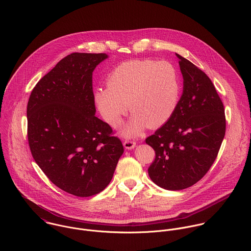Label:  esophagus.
Instances as JSON below:
<instances>
[{
  "mask_svg": "<svg viewBox=\"0 0 251 251\" xmlns=\"http://www.w3.org/2000/svg\"><path fill=\"white\" fill-rule=\"evenodd\" d=\"M136 147V143L133 141H125L124 142V148L126 150H133Z\"/></svg>",
  "mask_w": 251,
  "mask_h": 251,
  "instance_id": "34e87169",
  "label": "esophagus"
}]
</instances>
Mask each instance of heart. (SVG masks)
I'll return each mask as SVG.
<instances>
[{
  "label": "heart",
  "mask_w": 251,
  "mask_h": 251,
  "mask_svg": "<svg viewBox=\"0 0 251 251\" xmlns=\"http://www.w3.org/2000/svg\"><path fill=\"white\" fill-rule=\"evenodd\" d=\"M180 78L168 61L132 60L117 66L106 77V88L98 87L94 101L103 120L117 127L128 106L133 115L122 126L125 137L137 136L149 125L156 128L174 114L180 96Z\"/></svg>",
  "instance_id": "1"
}]
</instances>
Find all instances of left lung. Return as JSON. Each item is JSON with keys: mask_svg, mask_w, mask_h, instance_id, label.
<instances>
[{"mask_svg": "<svg viewBox=\"0 0 251 251\" xmlns=\"http://www.w3.org/2000/svg\"><path fill=\"white\" fill-rule=\"evenodd\" d=\"M183 92L172 117L146 143L155 151L151 180L167 190L194 185L215 161L226 131L223 102L209 77L176 54Z\"/></svg>", "mask_w": 251, "mask_h": 251, "instance_id": "8db88e82", "label": "left lung"}]
</instances>
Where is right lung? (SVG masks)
<instances>
[{
  "label": "right lung",
  "mask_w": 251,
  "mask_h": 251,
  "mask_svg": "<svg viewBox=\"0 0 251 251\" xmlns=\"http://www.w3.org/2000/svg\"><path fill=\"white\" fill-rule=\"evenodd\" d=\"M105 53H72L34 87L27 104L31 153L51 182L90 197L110 182L123 154L111 127L95 116L92 73Z\"/></svg>",
  "instance_id": "1"
}]
</instances>
